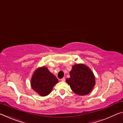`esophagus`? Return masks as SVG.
Wrapping results in <instances>:
<instances>
[{"instance_id":"1","label":"esophagus","mask_w":123,"mask_h":123,"mask_svg":"<svg viewBox=\"0 0 123 123\" xmlns=\"http://www.w3.org/2000/svg\"><path fill=\"white\" fill-rule=\"evenodd\" d=\"M65 80H65V78H63L61 79V81H63V82L65 81Z\"/></svg>"}]
</instances>
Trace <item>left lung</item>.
Returning <instances> with one entry per match:
<instances>
[{
	"label": "left lung",
	"instance_id": "8db88e82",
	"mask_svg": "<svg viewBox=\"0 0 123 123\" xmlns=\"http://www.w3.org/2000/svg\"><path fill=\"white\" fill-rule=\"evenodd\" d=\"M70 78L66 80L74 93L80 95L89 94L95 85L93 72L86 64L78 63L72 66Z\"/></svg>",
	"mask_w": 123,
	"mask_h": 123
}]
</instances>
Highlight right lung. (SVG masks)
Masks as SVG:
<instances>
[{
    "label": "right lung",
    "instance_id": "right-lung-1",
    "mask_svg": "<svg viewBox=\"0 0 123 123\" xmlns=\"http://www.w3.org/2000/svg\"><path fill=\"white\" fill-rule=\"evenodd\" d=\"M59 80L45 66L35 70L31 79V88L41 97L47 96L51 92L54 86Z\"/></svg>",
    "mask_w": 123,
    "mask_h": 123
}]
</instances>
